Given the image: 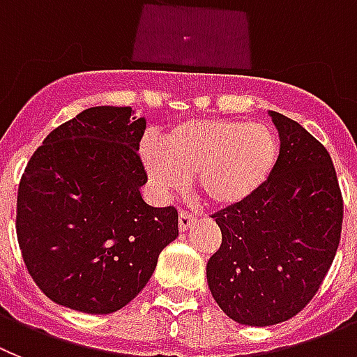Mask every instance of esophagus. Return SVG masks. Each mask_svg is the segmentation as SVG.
<instances>
[{"label":"esophagus","mask_w":357,"mask_h":357,"mask_svg":"<svg viewBox=\"0 0 357 357\" xmlns=\"http://www.w3.org/2000/svg\"><path fill=\"white\" fill-rule=\"evenodd\" d=\"M195 220H197V217H195V215L188 213L186 210H179V220H178L179 231H186L188 227L192 226V224L195 222Z\"/></svg>","instance_id":"esophagus-1"}]
</instances>
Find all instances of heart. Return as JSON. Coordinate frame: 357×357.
I'll return each instance as SVG.
<instances>
[{"instance_id":"obj_1","label":"heart","mask_w":357,"mask_h":357,"mask_svg":"<svg viewBox=\"0 0 357 357\" xmlns=\"http://www.w3.org/2000/svg\"><path fill=\"white\" fill-rule=\"evenodd\" d=\"M279 156L274 131L263 124L192 119L172 128L165 144L144 142L142 158L153 185L163 194L181 190L194 178L215 206H236L271 179Z\"/></svg>"}]
</instances>
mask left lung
Wrapping results in <instances>:
<instances>
[{
  "label": "left lung",
  "mask_w": 357,
  "mask_h": 357,
  "mask_svg": "<svg viewBox=\"0 0 357 357\" xmlns=\"http://www.w3.org/2000/svg\"><path fill=\"white\" fill-rule=\"evenodd\" d=\"M271 115L281 140L274 172L258 194L211 215L222 243L206 265L220 310L258 327L287 322L310 304L333 265L343 222L326 147L291 119Z\"/></svg>",
  "instance_id": "8db88e82"
}]
</instances>
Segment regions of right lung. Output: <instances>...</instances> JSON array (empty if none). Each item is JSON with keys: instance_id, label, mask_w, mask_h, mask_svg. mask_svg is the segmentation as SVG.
I'll use <instances>...</instances> for the list:
<instances>
[{"instance_id": "add662e5", "label": "right lung", "mask_w": 357, "mask_h": 357, "mask_svg": "<svg viewBox=\"0 0 357 357\" xmlns=\"http://www.w3.org/2000/svg\"><path fill=\"white\" fill-rule=\"evenodd\" d=\"M146 117L94 107L54 128L17 192L15 231L37 287L60 306L107 314L142 291L178 236V210L140 195Z\"/></svg>"}]
</instances>
